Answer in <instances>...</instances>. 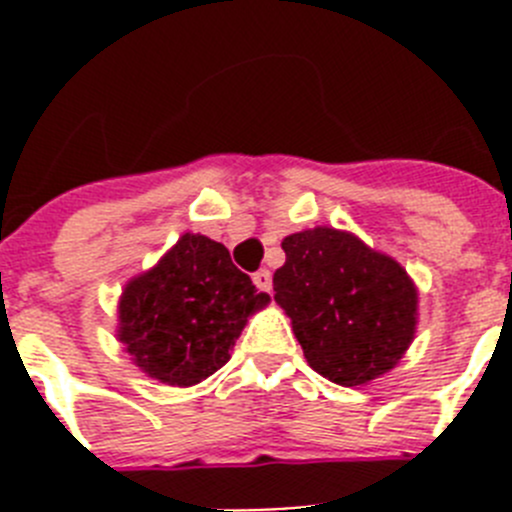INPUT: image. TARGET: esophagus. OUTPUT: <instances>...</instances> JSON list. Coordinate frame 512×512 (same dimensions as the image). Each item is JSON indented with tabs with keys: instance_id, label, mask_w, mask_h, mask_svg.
<instances>
[{
	"instance_id": "34e87169",
	"label": "esophagus",
	"mask_w": 512,
	"mask_h": 512,
	"mask_svg": "<svg viewBox=\"0 0 512 512\" xmlns=\"http://www.w3.org/2000/svg\"><path fill=\"white\" fill-rule=\"evenodd\" d=\"M253 284L261 289V292H271V271L259 269L253 274Z\"/></svg>"
}]
</instances>
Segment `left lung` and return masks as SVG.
I'll list each match as a JSON object with an SVG mask.
<instances>
[{
    "instance_id": "1",
    "label": "left lung",
    "mask_w": 512,
    "mask_h": 512,
    "mask_svg": "<svg viewBox=\"0 0 512 512\" xmlns=\"http://www.w3.org/2000/svg\"><path fill=\"white\" fill-rule=\"evenodd\" d=\"M274 300L307 364L343 387L392 372L418 328V287L392 256L348 230H300L282 241Z\"/></svg>"
}]
</instances>
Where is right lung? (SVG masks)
Segmentation results:
<instances>
[{"label":"right lung","instance_id":"right-lung-1","mask_svg":"<svg viewBox=\"0 0 512 512\" xmlns=\"http://www.w3.org/2000/svg\"><path fill=\"white\" fill-rule=\"evenodd\" d=\"M269 302L223 243L184 233L122 287L115 336L146 377L192 387L228 364L248 318Z\"/></svg>","mask_w":512,"mask_h":512}]
</instances>
